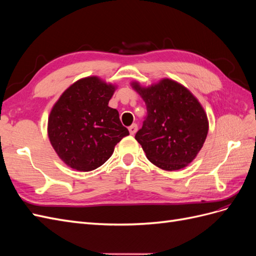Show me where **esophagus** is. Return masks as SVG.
<instances>
[{"label":"esophagus","mask_w":256,"mask_h":256,"mask_svg":"<svg viewBox=\"0 0 256 256\" xmlns=\"http://www.w3.org/2000/svg\"><path fill=\"white\" fill-rule=\"evenodd\" d=\"M138 131V125L136 124H134V125H131L130 127H129V132H130V134H136V132Z\"/></svg>","instance_id":"34e87169"}]
</instances>
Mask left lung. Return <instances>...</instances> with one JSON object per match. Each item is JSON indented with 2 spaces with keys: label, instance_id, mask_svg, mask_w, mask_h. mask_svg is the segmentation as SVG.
<instances>
[{
  "label": "left lung",
  "instance_id": "1",
  "mask_svg": "<svg viewBox=\"0 0 256 256\" xmlns=\"http://www.w3.org/2000/svg\"><path fill=\"white\" fill-rule=\"evenodd\" d=\"M131 86L142 97L147 116L136 134L146 157L166 171H177L196 159L208 134L207 114L198 98L182 84L161 79L144 88Z\"/></svg>",
  "mask_w": 256,
  "mask_h": 256
}]
</instances>
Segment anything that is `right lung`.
Returning <instances> with one entry per match:
<instances>
[{"instance_id": "right-lung-1", "label": "right lung", "mask_w": 256, "mask_h": 256, "mask_svg": "<svg viewBox=\"0 0 256 256\" xmlns=\"http://www.w3.org/2000/svg\"><path fill=\"white\" fill-rule=\"evenodd\" d=\"M116 85L99 76L72 84L54 104L48 118L52 147L66 166L90 172L102 166L114 147L129 134L120 114L109 106Z\"/></svg>"}]
</instances>
